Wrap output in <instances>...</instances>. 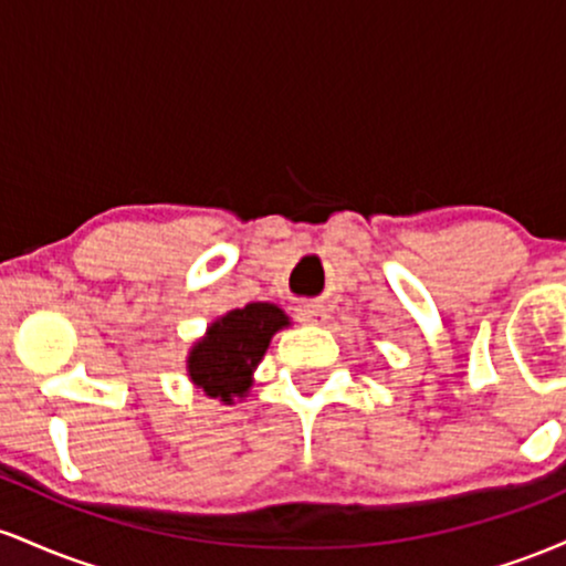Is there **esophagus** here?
Segmentation results:
<instances>
[{"mask_svg": "<svg viewBox=\"0 0 566 566\" xmlns=\"http://www.w3.org/2000/svg\"><path fill=\"white\" fill-rule=\"evenodd\" d=\"M295 311L297 319L305 324H324V319H327V308L322 303H301Z\"/></svg>", "mask_w": 566, "mask_h": 566, "instance_id": "34e87169", "label": "esophagus"}]
</instances>
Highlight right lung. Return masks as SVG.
Returning <instances> with one entry per match:
<instances>
[{
  "label": "right lung",
  "mask_w": 566,
  "mask_h": 566,
  "mask_svg": "<svg viewBox=\"0 0 566 566\" xmlns=\"http://www.w3.org/2000/svg\"><path fill=\"white\" fill-rule=\"evenodd\" d=\"M290 324V316L274 303H247L207 327L188 350V378L210 399L233 405L252 386L271 337Z\"/></svg>",
  "instance_id": "1"
}]
</instances>
